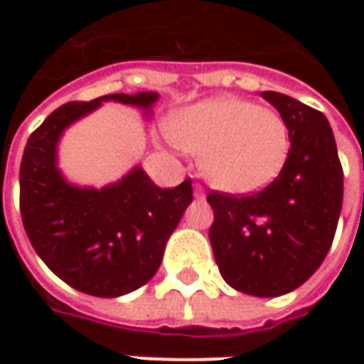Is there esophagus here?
<instances>
[{"instance_id": "1", "label": "esophagus", "mask_w": 364, "mask_h": 364, "mask_svg": "<svg viewBox=\"0 0 364 364\" xmlns=\"http://www.w3.org/2000/svg\"><path fill=\"white\" fill-rule=\"evenodd\" d=\"M193 191H195V197L197 198H205V189H203V185L195 183V185H193Z\"/></svg>"}]
</instances>
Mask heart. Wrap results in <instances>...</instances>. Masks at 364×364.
Wrapping results in <instances>:
<instances>
[{"label": "heart", "instance_id": "obj_1", "mask_svg": "<svg viewBox=\"0 0 364 364\" xmlns=\"http://www.w3.org/2000/svg\"><path fill=\"white\" fill-rule=\"evenodd\" d=\"M167 138L200 156V171L216 189L250 195L282 173L292 150L281 112L240 97H220L187 107L167 124Z\"/></svg>", "mask_w": 364, "mask_h": 364}]
</instances>
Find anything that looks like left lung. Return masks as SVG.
Returning a JSON list of instances; mask_svg holds the SVG:
<instances>
[{"label": "left lung", "mask_w": 364, "mask_h": 364, "mask_svg": "<svg viewBox=\"0 0 364 364\" xmlns=\"http://www.w3.org/2000/svg\"><path fill=\"white\" fill-rule=\"evenodd\" d=\"M289 122L292 150L282 173L253 195L208 193L214 259L232 289L281 296L326 259L343 205V169L323 112L277 91H263Z\"/></svg>", "instance_id": "8db88e82"}]
</instances>
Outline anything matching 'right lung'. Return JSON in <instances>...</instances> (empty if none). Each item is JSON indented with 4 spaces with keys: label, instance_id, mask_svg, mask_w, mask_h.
Instances as JSON below:
<instances>
[{
    "label": "right lung",
    "instance_id": "right-lung-1",
    "mask_svg": "<svg viewBox=\"0 0 364 364\" xmlns=\"http://www.w3.org/2000/svg\"><path fill=\"white\" fill-rule=\"evenodd\" d=\"M158 93H112L58 107L27 140L21 161V218L31 244L52 273L91 296L140 289L164 259L167 237L193 200L191 179L159 189L142 167L103 189L75 187L56 166V146L72 122L103 101L150 112Z\"/></svg>",
    "mask_w": 364,
    "mask_h": 364
}]
</instances>
